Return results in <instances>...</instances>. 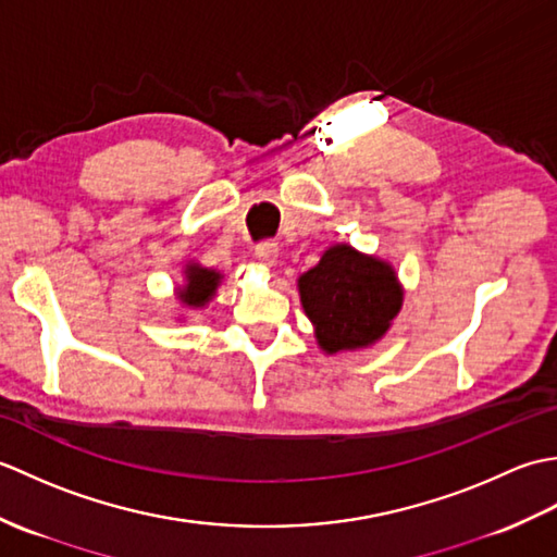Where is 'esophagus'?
I'll return each instance as SVG.
<instances>
[{
  "instance_id": "34e87169",
  "label": "esophagus",
  "mask_w": 557,
  "mask_h": 557,
  "mask_svg": "<svg viewBox=\"0 0 557 557\" xmlns=\"http://www.w3.org/2000/svg\"><path fill=\"white\" fill-rule=\"evenodd\" d=\"M253 253H256L260 263L272 265V263H275V258H277V244L275 242H260V244H256Z\"/></svg>"
}]
</instances>
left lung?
<instances>
[{"mask_svg":"<svg viewBox=\"0 0 557 557\" xmlns=\"http://www.w3.org/2000/svg\"><path fill=\"white\" fill-rule=\"evenodd\" d=\"M306 315L327 354L369 347L385 335L401 306L395 270L377 258L333 246L299 277Z\"/></svg>","mask_w":557,"mask_h":557,"instance_id":"1","label":"left lung"}]
</instances>
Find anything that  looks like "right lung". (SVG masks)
<instances>
[{
  "mask_svg": "<svg viewBox=\"0 0 557 557\" xmlns=\"http://www.w3.org/2000/svg\"><path fill=\"white\" fill-rule=\"evenodd\" d=\"M220 275L215 270H206V268H188L186 270V287L180 292V299L188 306H203L210 301L212 294L218 289Z\"/></svg>",
  "mask_w": 557,
  "mask_h": 557,
  "instance_id": "add662e5",
  "label": "right lung"
}]
</instances>
